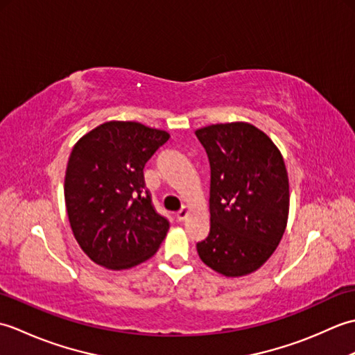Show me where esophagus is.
<instances>
[{
  "mask_svg": "<svg viewBox=\"0 0 355 355\" xmlns=\"http://www.w3.org/2000/svg\"><path fill=\"white\" fill-rule=\"evenodd\" d=\"M187 215H189V209H187V207H182V209H180L178 210V212H177V215H175V218H177V221L178 223H182V221H184L186 220V216Z\"/></svg>",
  "mask_w": 355,
  "mask_h": 355,
  "instance_id": "esophagus-1",
  "label": "esophagus"
}]
</instances>
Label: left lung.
<instances>
[{"mask_svg": "<svg viewBox=\"0 0 355 355\" xmlns=\"http://www.w3.org/2000/svg\"><path fill=\"white\" fill-rule=\"evenodd\" d=\"M210 164V230L197 244L201 261L227 277L262 267L282 239L290 209L281 150L245 122L195 131Z\"/></svg>", "mask_w": 355, "mask_h": 355, "instance_id": "obj_1", "label": "left lung"}]
</instances>
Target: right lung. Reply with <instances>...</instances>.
Returning <instances> with one entry per match:
<instances>
[{
	"label": "right lung",
	"mask_w": 355,
	"mask_h": 355,
	"mask_svg": "<svg viewBox=\"0 0 355 355\" xmlns=\"http://www.w3.org/2000/svg\"><path fill=\"white\" fill-rule=\"evenodd\" d=\"M171 135L139 122L111 120L74 145L64 195L73 235L89 259L126 270L158 250L169 221L158 215L143 168Z\"/></svg>",
	"instance_id": "right-lung-1"
}]
</instances>
